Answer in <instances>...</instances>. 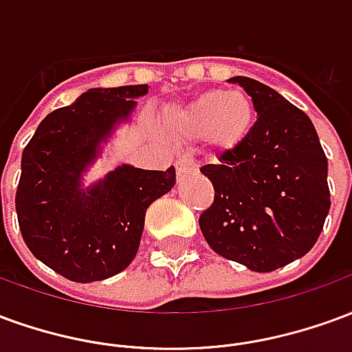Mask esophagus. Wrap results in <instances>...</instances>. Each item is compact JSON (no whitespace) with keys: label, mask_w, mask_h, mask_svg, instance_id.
I'll return each mask as SVG.
<instances>
[{"label":"esophagus","mask_w":352,"mask_h":352,"mask_svg":"<svg viewBox=\"0 0 352 352\" xmlns=\"http://www.w3.org/2000/svg\"><path fill=\"white\" fill-rule=\"evenodd\" d=\"M198 171V166H196V162L192 160V158H181V160L177 162V177L179 179H183L186 175H194Z\"/></svg>","instance_id":"34e87169"}]
</instances>
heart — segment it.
I'll return each mask as SVG.
<instances>
[{"label":"heart","instance_id":"obj_1","mask_svg":"<svg viewBox=\"0 0 352 352\" xmlns=\"http://www.w3.org/2000/svg\"><path fill=\"white\" fill-rule=\"evenodd\" d=\"M254 101L243 90H209L184 105L164 111L162 130L177 143L204 138L214 151H232L241 145L254 122Z\"/></svg>","mask_w":352,"mask_h":352}]
</instances>
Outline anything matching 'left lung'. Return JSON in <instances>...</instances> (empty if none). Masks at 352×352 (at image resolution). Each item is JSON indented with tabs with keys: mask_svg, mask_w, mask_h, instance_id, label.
<instances>
[{
	"mask_svg": "<svg viewBox=\"0 0 352 352\" xmlns=\"http://www.w3.org/2000/svg\"><path fill=\"white\" fill-rule=\"evenodd\" d=\"M254 101L256 122L241 145L207 164L213 206L199 217L209 247L251 272L302 258L330 211L328 160L303 111L249 77H234Z\"/></svg>",
	"mask_w": 352,
	"mask_h": 352,
	"instance_id": "left-lung-1",
	"label": "left lung"
}]
</instances>
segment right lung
<instances>
[{"label": "right lung", "instance_id": "add662e5", "mask_svg": "<svg viewBox=\"0 0 352 352\" xmlns=\"http://www.w3.org/2000/svg\"><path fill=\"white\" fill-rule=\"evenodd\" d=\"M146 94V85L90 88L45 116L22 153L14 199L20 232L35 258L65 279L94 283L126 270L138 254L146 209L175 186V168L130 164L85 184Z\"/></svg>", "mask_w": 352, "mask_h": 352}]
</instances>
